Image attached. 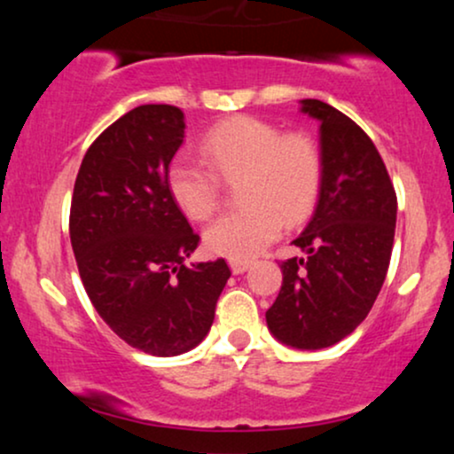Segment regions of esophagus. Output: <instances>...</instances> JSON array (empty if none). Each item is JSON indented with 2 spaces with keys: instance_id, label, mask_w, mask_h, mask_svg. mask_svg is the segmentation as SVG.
<instances>
[{
  "instance_id": "34e87169",
  "label": "esophagus",
  "mask_w": 454,
  "mask_h": 454,
  "mask_svg": "<svg viewBox=\"0 0 454 454\" xmlns=\"http://www.w3.org/2000/svg\"><path fill=\"white\" fill-rule=\"evenodd\" d=\"M249 267H252L249 260H231V270L234 275H243Z\"/></svg>"
}]
</instances>
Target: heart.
I'll list each match as a JSON object with an SVG mask.
<instances>
[{"label":"heart","instance_id":"obj_1","mask_svg":"<svg viewBox=\"0 0 454 454\" xmlns=\"http://www.w3.org/2000/svg\"><path fill=\"white\" fill-rule=\"evenodd\" d=\"M207 166L175 160L168 170L173 200L190 220L202 222L220 205L222 185L241 179L243 209L217 217L205 231L211 254L231 260L258 256L281 226L299 223L314 209L322 185V155L307 134H284L256 117H234L202 138Z\"/></svg>","mask_w":454,"mask_h":454}]
</instances>
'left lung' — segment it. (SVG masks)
Listing matches in <instances>:
<instances>
[{"instance_id": "obj_1", "label": "left lung", "mask_w": 454, "mask_h": 454, "mask_svg": "<svg viewBox=\"0 0 454 454\" xmlns=\"http://www.w3.org/2000/svg\"><path fill=\"white\" fill-rule=\"evenodd\" d=\"M320 123L322 185L314 215L281 262V290L267 311L275 340L322 350L348 337L372 311L393 252L397 196L376 145L350 117L301 100Z\"/></svg>"}]
</instances>
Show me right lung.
Returning <instances> with one entry per match:
<instances>
[{
	"label": "right lung",
	"mask_w": 454,
	"mask_h": 454,
	"mask_svg": "<svg viewBox=\"0 0 454 454\" xmlns=\"http://www.w3.org/2000/svg\"><path fill=\"white\" fill-rule=\"evenodd\" d=\"M184 138L181 108H132L93 140L72 194L70 241L87 296L113 333L151 356L205 340L231 278L223 258L185 264L200 237L168 190Z\"/></svg>",
	"instance_id": "1"
}]
</instances>
